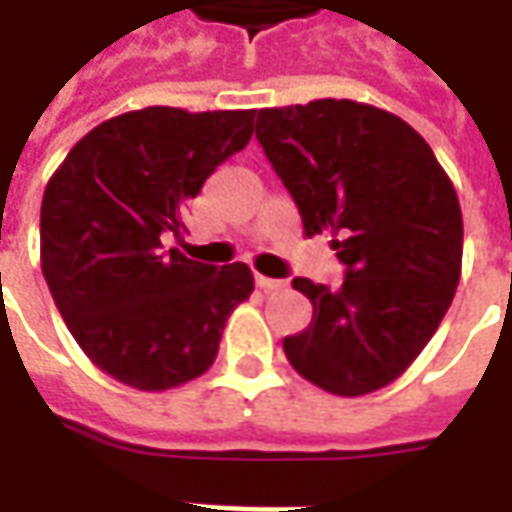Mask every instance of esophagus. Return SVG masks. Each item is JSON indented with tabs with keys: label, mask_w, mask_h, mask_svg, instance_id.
<instances>
[{
	"label": "esophagus",
	"mask_w": 512,
	"mask_h": 512,
	"mask_svg": "<svg viewBox=\"0 0 512 512\" xmlns=\"http://www.w3.org/2000/svg\"><path fill=\"white\" fill-rule=\"evenodd\" d=\"M256 287L265 290V293H273V290H282L285 282L282 279H270V276H256Z\"/></svg>",
	"instance_id": "obj_1"
}]
</instances>
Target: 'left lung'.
<instances>
[{
	"label": "left lung",
	"mask_w": 512,
	"mask_h": 512,
	"mask_svg": "<svg viewBox=\"0 0 512 512\" xmlns=\"http://www.w3.org/2000/svg\"><path fill=\"white\" fill-rule=\"evenodd\" d=\"M256 139L302 213L330 230L342 287L293 279L313 322L287 362L336 396L399 379L430 342L462 273V207L430 145L387 110L316 99L256 113Z\"/></svg>",
	"instance_id": "obj_1"
}]
</instances>
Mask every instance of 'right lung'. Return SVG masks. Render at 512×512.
I'll return each instance as SVG.
<instances>
[{
	"label": "right lung",
	"mask_w": 512,
	"mask_h": 512,
	"mask_svg": "<svg viewBox=\"0 0 512 512\" xmlns=\"http://www.w3.org/2000/svg\"><path fill=\"white\" fill-rule=\"evenodd\" d=\"M256 110L142 108L82 136L42 199V273L79 347L136 390L202 376L233 307L253 293L250 267L193 262L179 233L187 199L253 136Z\"/></svg>",
	"instance_id": "add662e5"
}]
</instances>
